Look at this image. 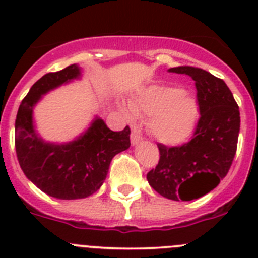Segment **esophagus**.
<instances>
[{
    "label": "esophagus",
    "mask_w": 258,
    "mask_h": 258,
    "mask_svg": "<svg viewBox=\"0 0 258 258\" xmlns=\"http://www.w3.org/2000/svg\"><path fill=\"white\" fill-rule=\"evenodd\" d=\"M131 140H132V145L137 146V145H138V143L142 142V136H141V134L138 133V132L133 131V132H132Z\"/></svg>",
    "instance_id": "1"
}]
</instances>
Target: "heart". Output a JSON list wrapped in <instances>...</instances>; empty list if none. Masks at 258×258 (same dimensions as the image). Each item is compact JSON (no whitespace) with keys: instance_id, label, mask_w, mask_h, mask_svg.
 Returning a JSON list of instances; mask_svg holds the SVG:
<instances>
[{"instance_id":"heart-1","label":"heart","mask_w":258,"mask_h":258,"mask_svg":"<svg viewBox=\"0 0 258 258\" xmlns=\"http://www.w3.org/2000/svg\"><path fill=\"white\" fill-rule=\"evenodd\" d=\"M136 115L149 116L150 133L169 146L182 145L192 136L197 126L199 108L191 94L172 86H150L131 101ZM126 117L133 113L122 107Z\"/></svg>"}]
</instances>
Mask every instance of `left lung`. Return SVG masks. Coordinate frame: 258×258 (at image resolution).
<instances>
[{"label": "left lung", "mask_w": 258, "mask_h": 258, "mask_svg": "<svg viewBox=\"0 0 258 258\" xmlns=\"http://www.w3.org/2000/svg\"><path fill=\"white\" fill-rule=\"evenodd\" d=\"M169 71L195 81L200 118L190 142L179 147L157 145L160 160L147 173V181L166 199L190 202L211 192L229 172L238 145L240 112L223 80L202 68Z\"/></svg>", "instance_id": "1"}]
</instances>
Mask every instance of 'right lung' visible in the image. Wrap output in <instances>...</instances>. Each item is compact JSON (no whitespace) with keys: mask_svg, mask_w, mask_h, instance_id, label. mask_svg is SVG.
I'll use <instances>...</instances> for the list:
<instances>
[{"mask_svg":"<svg viewBox=\"0 0 258 258\" xmlns=\"http://www.w3.org/2000/svg\"><path fill=\"white\" fill-rule=\"evenodd\" d=\"M83 70L71 64L41 77L22 101L15 120V150L27 178L49 197L84 199L98 191L115 155L131 147V129L112 132L101 117L68 142L45 141L36 129L33 109L54 89L80 80Z\"/></svg>","mask_w":258,"mask_h":258,"instance_id":"right-lung-1","label":"right lung"}]
</instances>
